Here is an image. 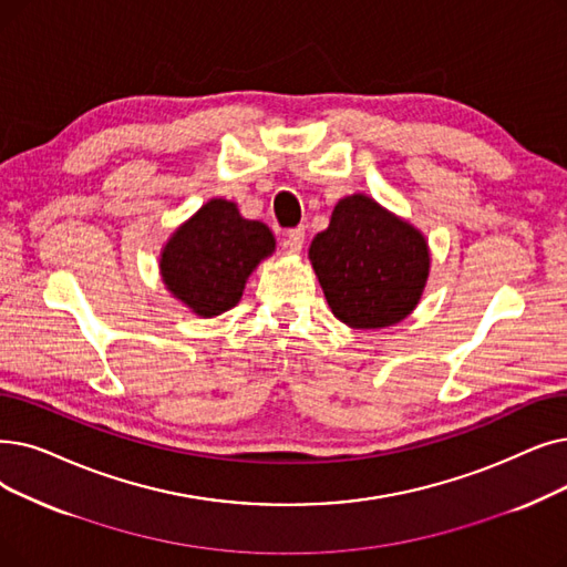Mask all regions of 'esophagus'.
<instances>
[{
  "mask_svg": "<svg viewBox=\"0 0 567 567\" xmlns=\"http://www.w3.org/2000/svg\"><path fill=\"white\" fill-rule=\"evenodd\" d=\"M306 243V229L303 227H297V229H289L287 231V238H285V248L291 250V252H301Z\"/></svg>",
  "mask_w": 567,
  "mask_h": 567,
  "instance_id": "obj_1",
  "label": "esophagus"
}]
</instances>
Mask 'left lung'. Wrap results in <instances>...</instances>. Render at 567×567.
Segmentation results:
<instances>
[{"label": "left lung", "instance_id": "8db88e82", "mask_svg": "<svg viewBox=\"0 0 567 567\" xmlns=\"http://www.w3.org/2000/svg\"><path fill=\"white\" fill-rule=\"evenodd\" d=\"M308 257L331 312L352 329L399 324L420 303L431 268L422 231L365 194L336 204Z\"/></svg>", "mask_w": 567, "mask_h": 567}]
</instances>
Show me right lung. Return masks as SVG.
<instances>
[{
  "instance_id": "add662e5",
  "label": "right lung",
  "mask_w": 567,
  "mask_h": 567,
  "mask_svg": "<svg viewBox=\"0 0 567 567\" xmlns=\"http://www.w3.org/2000/svg\"><path fill=\"white\" fill-rule=\"evenodd\" d=\"M276 238L257 219H245L234 202L210 199L168 238L159 270L166 289L199 317L234 308Z\"/></svg>"
}]
</instances>
